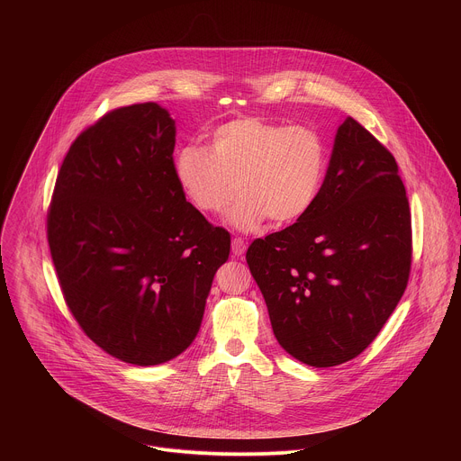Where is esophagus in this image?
<instances>
[{
  "label": "esophagus",
  "mask_w": 461,
  "mask_h": 461,
  "mask_svg": "<svg viewBox=\"0 0 461 461\" xmlns=\"http://www.w3.org/2000/svg\"><path fill=\"white\" fill-rule=\"evenodd\" d=\"M246 248H248V244H246V240L242 237H235L231 240V253L235 257H242L246 253Z\"/></svg>",
  "instance_id": "obj_1"
}]
</instances>
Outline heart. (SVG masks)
Returning a JSON list of instances; mask_svg holds the SVG:
<instances>
[{
  "instance_id": "heart-1",
  "label": "heart",
  "mask_w": 461,
  "mask_h": 461,
  "mask_svg": "<svg viewBox=\"0 0 461 461\" xmlns=\"http://www.w3.org/2000/svg\"><path fill=\"white\" fill-rule=\"evenodd\" d=\"M326 146L317 131L242 116L219 125L210 148L185 144L173 157V175L191 206L204 215H228L249 231L268 217L294 222L315 204L326 175Z\"/></svg>"
}]
</instances>
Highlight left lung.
<instances>
[{
  "label": "left lung",
  "instance_id": "8db88e82",
  "mask_svg": "<svg viewBox=\"0 0 461 461\" xmlns=\"http://www.w3.org/2000/svg\"><path fill=\"white\" fill-rule=\"evenodd\" d=\"M246 262L292 357L326 368L359 356L411 274V210L396 158L348 116L312 210L253 240Z\"/></svg>",
  "mask_w": 461,
  "mask_h": 461
}]
</instances>
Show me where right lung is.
<instances>
[{"label":"right lung","instance_id":"obj_1","mask_svg":"<svg viewBox=\"0 0 461 461\" xmlns=\"http://www.w3.org/2000/svg\"><path fill=\"white\" fill-rule=\"evenodd\" d=\"M175 120L155 102L107 113L73 142L47 213L71 313L102 350L139 366L193 343L230 255V233L175 180Z\"/></svg>","mask_w":461,"mask_h":461}]
</instances>
